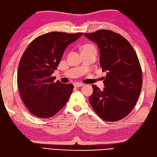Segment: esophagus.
<instances>
[{
    "mask_svg": "<svg viewBox=\"0 0 157 157\" xmlns=\"http://www.w3.org/2000/svg\"><path fill=\"white\" fill-rule=\"evenodd\" d=\"M74 86L75 87H80V86H84V84L79 83V82H75V83H74Z\"/></svg>",
    "mask_w": 157,
    "mask_h": 157,
    "instance_id": "34e87169",
    "label": "esophagus"
}]
</instances>
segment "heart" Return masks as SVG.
<instances>
[{
	"label": "heart",
	"instance_id": "obj_1",
	"mask_svg": "<svg viewBox=\"0 0 157 157\" xmlns=\"http://www.w3.org/2000/svg\"><path fill=\"white\" fill-rule=\"evenodd\" d=\"M95 50V47L91 44H84L81 47V50L82 51H86V50Z\"/></svg>",
	"mask_w": 157,
	"mask_h": 157
}]
</instances>
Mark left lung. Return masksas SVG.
I'll return each instance as SVG.
<instances>
[{
	"label": "left lung",
	"instance_id": "1",
	"mask_svg": "<svg viewBox=\"0 0 157 157\" xmlns=\"http://www.w3.org/2000/svg\"><path fill=\"white\" fill-rule=\"evenodd\" d=\"M84 34L98 46L100 67L107 71L102 91L92 85L90 104L105 121H120L134 109L141 91L142 71L136 52L125 38L111 30Z\"/></svg>",
	"mask_w": 157,
	"mask_h": 157
}]
</instances>
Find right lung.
Here are the masks:
<instances>
[{
	"mask_svg": "<svg viewBox=\"0 0 157 157\" xmlns=\"http://www.w3.org/2000/svg\"><path fill=\"white\" fill-rule=\"evenodd\" d=\"M83 33L52 32L31 42L21 58L17 84L23 103L33 115L48 118L55 115L68 102L73 90L71 84L55 81L63 52Z\"/></svg>",
	"mask_w": 157,
	"mask_h": 157,
	"instance_id": "obj_1",
	"label": "right lung"
}]
</instances>
